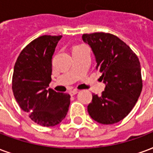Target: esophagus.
Wrapping results in <instances>:
<instances>
[{
  "label": "esophagus",
  "mask_w": 153,
  "mask_h": 153,
  "mask_svg": "<svg viewBox=\"0 0 153 153\" xmlns=\"http://www.w3.org/2000/svg\"><path fill=\"white\" fill-rule=\"evenodd\" d=\"M78 91H78L77 89H74V90H71V91H69V94H70L71 97H72V96H74V95H75V94L78 93Z\"/></svg>",
  "instance_id": "obj_1"
}]
</instances>
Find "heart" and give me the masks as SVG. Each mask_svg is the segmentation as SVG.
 I'll return each mask as SVG.
<instances>
[{
    "mask_svg": "<svg viewBox=\"0 0 153 153\" xmlns=\"http://www.w3.org/2000/svg\"><path fill=\"white\" fill-rule=\"evenodd\" d=\"M76 47H78V46H76Z\"/></svg>",
    "mask_w": 153,
    "mask_h": 153,
    "instance_id": "b5f03b06",
    "label": "heart"
}]
</instances>
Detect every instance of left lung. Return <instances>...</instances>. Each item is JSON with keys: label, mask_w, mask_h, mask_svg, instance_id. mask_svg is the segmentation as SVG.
<instances>
[{"label": "left lung", "mask_w": 153, "mask_h": 153, "mask_svg": "<svg viewBox=\"0 0 153 153\" xmlns=\"http://www.w3.org/2000/svg\"><path fill=\"white\" fill-rule=\"evenodd\" d=\"M82 39L91 47L97 70L105 84L101 97L92 95L89 115L105 125L120 122L129 114L140 96L143 82L139 58L128 45L112 34H83Z\"/></svg>", "instance_id": "8db88e82"}]
</instances>
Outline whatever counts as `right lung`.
Segmentation results:
<instances>
[{
    "mask_svg": "<svg viewBox=\"0 0 153 153\" xmlns=\"http://www.w3.org/2000/svg\"><path fill=\"white\" fill-rule=\"evenodd\" d=\"M62 36H42L34 39L19 54L13 68L12 89L20 108L42 126H54L64 119L71 96L48 88L52 59Z\"/></svg>",
    "mask_w": 153,
    "mask_h": 153,
    "instance_id": "obj_1",
    "label": "right lung"
}]
</instances>
